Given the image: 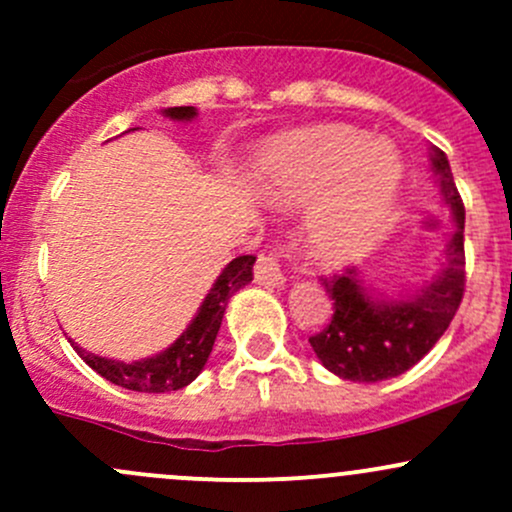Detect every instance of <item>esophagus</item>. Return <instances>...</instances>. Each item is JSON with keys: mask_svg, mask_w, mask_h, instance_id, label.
<instances>
[{"mask_svg": "<svg viewBox=\"0 0 512 512\" xmlns=\"http://www.w3.org/2000/svg\"><path fill=\"white\" fill-rule=\"evenodd\" d=\"M255 282L262 287H282L285 285V275H282V267H280V257L277 252H262L257 257V265H255Z\"/></svg>", "mask_w": 512, "mask_h": 512, "instance_id": "34e87169", "label": "esophagus"}]
</instances>
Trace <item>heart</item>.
Wrapping results in <instances>:
<instances>
[{
    "label": "heart",
    "mask_w": 512,
    "mask_h": 512,
    "mask_svg": "<svg viewBox=\"0 0 512 512\" xmlns=\"http://www.w3.org/2000/svg\"><path fill=\"white\" fill-rule=\"evenodd\" d=\"M252 183L277 208H304V240L324 265L374 250L396 218L404 165L386 141L349 126H314L262 148Z\"/></svg>",
    "instance_id": "b5f03b06"
}]
</instances>
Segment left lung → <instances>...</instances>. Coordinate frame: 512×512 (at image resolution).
<instances>
[{
  "label": "left lung",
  "mask_w": 512,
  "mask_h": 512,
  "mask_svg": "<svg viewBox=\"0 0 512 512\" xmlns=\"http://www.w3.org/2000/svg\"><path fill=\"white\" fill-rule=\"evenodd\" d=\"M428 158L438 195L456 223L443 250L441 270L411 294L396 299L371 292L364 272L356 267H347L342 275L324 277L322 285L332 299L334 314L322 332L309 337V344L324 369L339 379L376 384L404 374L431 352L456 317L466 289V210L446 153L431 148Z\"/></svg>",
  "instance_id": "obj_1"
}]
</instances>
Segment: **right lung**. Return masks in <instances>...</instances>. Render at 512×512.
<instances>
[{
  "instance_id": "add662e5",
  "label": "right lung",
  "mask_w": 512,
  "mask_h": 512,
  "mask_svg": "<svg viewBox=\"0 0 512 512\" xmlns=\"http://www.w3.org/2000/svg\"><path fill=\"white\" fill-rule=\"evenodd\" d=\"M163 116L185 123L198 116V108L173 106L165 108ZM131 131H136V128H131ZM252 265H255V257L252 255H240L232 262H227L225 270L215 280V285L205 294L203 304L198 307V314L188 324V329L168 349H163L156 356H148V359L138 361H118L86 352L84 347H79V344L69 339L71 347L76 349V354L96 374H101L111 384L123 386V389L143 391V394H165V391L183 389L190 381L198 379V374L203 371L205 361H208L210 352H213L220 324H223L227 302H230V297L237 289L250 285Z\"/></svg>"
}]
</instances>
